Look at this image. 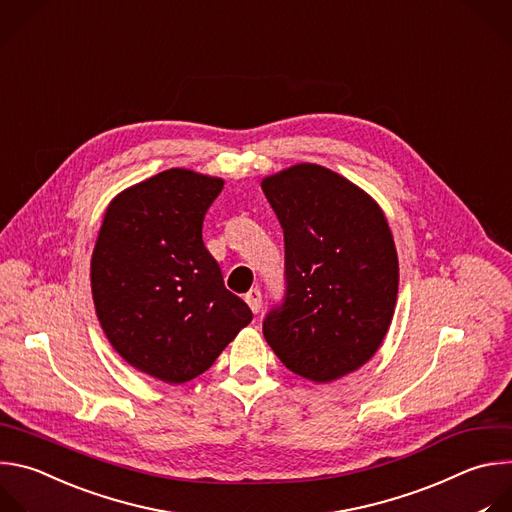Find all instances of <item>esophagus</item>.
I'll list each match as a JSON object with an SVG mask.
<instances>
[{
  "label": "esophagus",
  "instance_id": "obj_1",
  "mask_svg": "<svg viewBox=\"0 0 512 512\" xmlns=\"http://www.w3.org/2000/svg\"><path fill=\"white\" fill-rule=\"evenodd\" d=\"M246 302H248V306L252 309V313L256 315L258 311H260V306H262V292L258 290V288H252V290H248L246 292Z\"/></svg>",
  "mask_w": 512,
  "mask_h": 512
}]
</instances>
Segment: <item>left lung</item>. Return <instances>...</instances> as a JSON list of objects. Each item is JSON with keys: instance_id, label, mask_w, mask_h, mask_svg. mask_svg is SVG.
<instances>
[{"instance_id": "left-lung-1", "label": "left lung", "mask_w": 512, "mask_h": 512, "mask_svg": "<svg viewBox=\"0 0 512 512\" xmlns=\"http://www.w3.org/2000/svg\"><path fill=\"white\" fill-rule=\"evenodd\" d=\"M284 232V298L262 331L278 359L317 383L367 363L389 329L399 282L383 212L339 173L300 163L262 181Z\"/></svg>"}]
</instances>
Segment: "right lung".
<instances>
[{
	"label": "right lung",
	"mask_w": 512,
	"mask_h": 512,
	"mask_svg": "<svg viewBox=\"0 0 512 512\" xmlns=\"http://www.w3.org/2000/svg\"><path fill=\"white\" fill-rule=\"evenodd\" d=\"M222 189L189 169L157 173L111 201L92 252L102 331L127 363L165 383L208 371L252 321L201 238Z\"/></svg>",
	"instance_id": "obj_1"
}]
</instances>
